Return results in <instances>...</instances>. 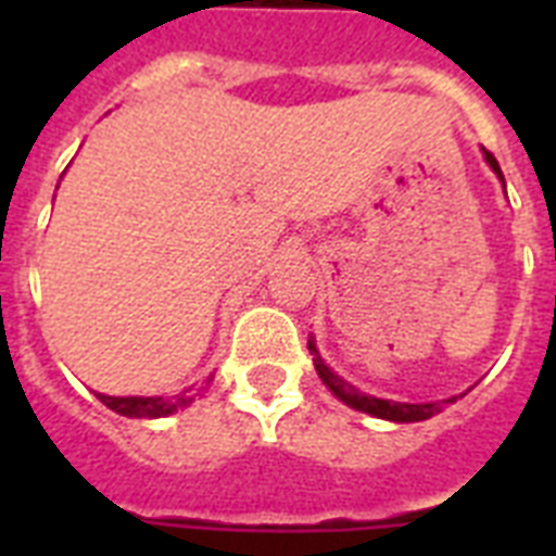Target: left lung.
Listing matches in <instances>:
<instances>
[{"instance_id":"1","label":"left lung","mask_w":556,"mask_h":556,"mask_svg":"<svg viewBox=\"0 0 556 556\" xmlns=\"http://www.w3.org/2000/svg\"><path fill=\"white\" fill-rule=\"evenodd\" d=\"M484 159H488V164L493 167V173L502 178L500 164H496V159H493L491 152H484ZM308 349L317 355L314 343H308ZM317 371H320V378L326 380V387H329L340 401H346L349 406H355V409H361V413L375 415V418H387V421H424V418H430V415L439 413V406L435 404H395V401L364 395V392H357L355 387H349L346 380H340L329 366L323 364L320 357H317Z\"/></svg>"}]
</instances>
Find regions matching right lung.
I'll list each match as a JSON object with an SVG mask.
<instances>
[{
	"label": "right lung",
	"mask_w": 556,
	"mask_h": 556,
	"mask_svg": "<svg viewBox=\"0 0 556 556\" xmlns=\"http://www.w3.org/2000/svg\"><path fill=\"white\" fill-rule=\"evenodd\" d=\"M109 409L126 415V418H164L173 415L176 409L187 406L192 401L187 392L173 397H112V395H98Z\"/></svg>",
	"instance_id": "add662e5"
}]
</instances>
